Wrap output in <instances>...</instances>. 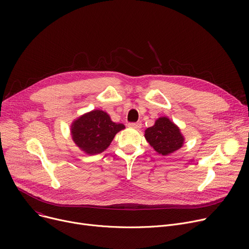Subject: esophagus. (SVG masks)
Here are the masks:
<instances>
[{"mask_svg":"<svg viewBox=\"0 0 249 249\" xmlns=\"http://www.w3.org/2000/svg\"><path fill=\"white\" fill-rule=\"evenodd\" d=\"M141 125L142 124L140 122H132V123L128 124V126L130 128H133V129H139V128H141Z\"/></svg>","mask_w":249,"mask_h":249,"instance_id":"esophagus-1","label":"esophagus"}]
</instances>
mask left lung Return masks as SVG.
Here are the masks:
<instances>
[{"instance_id":"1","label":"left lung","mask_w":249,"mask_h":249,"mask_svg":"<svg viewBox=\"0 0 249 249\" xmlns=\"http://www.w3.org/2000/svg\"><path fill=\"white\" fill-rule=\"evenodd\" d=\"M145 138L150 146L162 155L173 153L184 143L179 129L166 117L160 118L152 127L145 130Z\"/></svg>"}]
</instances>
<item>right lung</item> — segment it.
<instances>
[{
    "label": "right lung",
    "mask_w": 249,
    "mask_h": 249,
    "mask_svg": "<svg viewBox=\"0 0 249 249\" xmlns=\"http://www.w3.org/2000/svg\"><path fill=\"white\" fill-rule=\"evenodd\" d=\"M124 128L123 124L111 121L106 112L95 110L73 122L71 135L78 147L86 153L94 155L106 149L115 135Z\"/></svg>",
    "instance_id": "obj_1"
}]
</instances>
